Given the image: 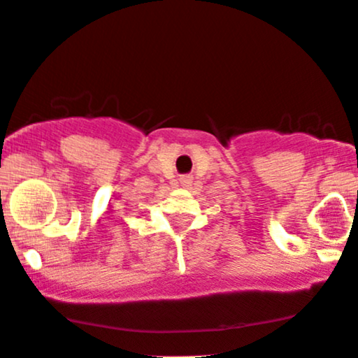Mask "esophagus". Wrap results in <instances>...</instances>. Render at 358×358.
Returning a JSON list of instances; mask_svg holds the SVG:
<instances>
[{
  "mask_svg": "<svg viewBox=\"0 0 358 358\" xmlns=\"http://www.w3.org/2000/svg\"><path fill=\"white\" fill-rule=\"evenodd\" d=\"M192 176H189V175H183L182 176V178H180V183H182L183 185V187H189V183H192Z\"/></svg>",
  "mask_w": 358,
  "mask_h": 358,
  "instance_id": "1",
  "label": "esophagus"
}]
</instances>
